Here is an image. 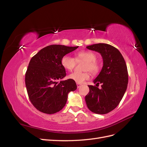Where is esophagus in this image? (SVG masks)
<instances>
[{
  "instance_id": "1",
  "label": "esophagus",
  "mask_w": 147,
  "mask_h": 147,
  "mask_svg": "<svg viewBox=\"0 0 147 147\" xmlns=\"http://www.w3.org/2000/svg\"><path fill=\"white\" fill-rule=\"evenodd\" d=\"M82 85V84L81 83H77V87L78 88H79L80 86Z\"/></svg>"
}]
</instances>
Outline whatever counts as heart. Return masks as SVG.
I'll return each instance as SVG.
<instances>
[{
    "label": "heart",
    "instance_id": "b5f03b06",
    "mask_svg": "<svg viewBox=\"0 0 147 147\" xmlns=\"http://www.w3.org/2000/svg\"><path fill=\"white\" fill-rule=\"evenodd\" d=\"M97 56L94 53L91 51H81L77 53L75 59L76 61L83 60L85 63L83 66V72H73L69 75V78L75 82L81 83L90 78L91 74H96L99 72L100 65L96 60ZM61 64L63 67L69 71L72 70L76 64V61L74 57L68 55H65L61 59Z\"/></svg>",
    "mask_w": 147,
    "mask_h": 147
}]
</instances>
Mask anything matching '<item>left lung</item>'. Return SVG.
Returning <instances> with one entry per match:
<instances>
[{"instance_id": "1", "label": "left lung", "mask_w": 147, "mask_h": 147, "mask_svg": "<svg viewBox=\"0 0 147 147\" xmlns=\"http://www.w3.org/2000/svg\"><path fill=\"white\" fill-rule=\"evenodd\" d=\"M88 50L99 53L103 59V67L93 82L89 85L90 92L85 96L88 108L97 114H106L115 109L125 93L128 83L126 62L117 48L106 43L86 47ZM102 84L101 89L96 86Z\"/></svg>"}]
</instances>
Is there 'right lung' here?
I'll use <instances>...</instances> for the list:
<instances>
[{
	"instance_id": "right-lung-1",
	"label": "right lung",
	"mask_w": 147,
	"mask_h": 147,
	"mask_svg": "<svg viewBox=\"0 0 147 147\" xmlns=\"http://www.w3.org/2000/svg\"><path fill=\"white\" fill-rule=\"evenodd\" d=\"M78 47L51 45L40 50L31 58L25 75L30 101L40 112L53 114L65 106L69 92L77 90L71 79L61 81L66 75L61 59Z\"/></svg>"
}]
</instances>
